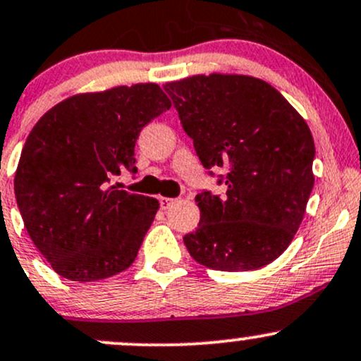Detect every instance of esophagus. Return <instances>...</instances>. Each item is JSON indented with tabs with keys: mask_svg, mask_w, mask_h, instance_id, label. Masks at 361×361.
Instances as JSON below:
<instances>
[{
	"mask_svg": "<svg viewBox=\"0 0 361 361\" xmlns=\"http://www.w3.org/2000/svg\"><path fill=\"white\" fill-rule=\"evenodd\" d=\"M159 202L162 209H168L169 205L174 204V199H171V197H159Z\"/></svg>",
	"mask_w": 361,
	"mask_h": 361,
	"instance_id": "obj_1",
	"label": "esophagus"
}]
</instances>
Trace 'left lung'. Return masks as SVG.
<instances>
[{"label":"left lung","mask_w":361,"mask_h":361,"mask_svg":"<svg viewBox=\"0 0 361 361\" xmlns=\"http://www.w3.org/2000/svg\"><path fill=\"white\" fill-rule=\"evenodd\" d=\"M207 169L228 168L224 197H195L190 255L216 271H255L295 238L314 188L310 128L283 94L250 75H193L164 85Z\"/></svg>","instance_id":"obj_1"}]
</instances>
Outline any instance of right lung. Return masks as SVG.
Masks as SVG:
<instances>
[{
  "instance_id": "1",
  "label": "right lung",
  "mask_w": 361,
  "mask_h": 361,
  "mask_svg": "<svg viewBox=\"0 0 361 361\" xmlns=\"http://www.w3.org/2000/svg\"><path fill=\"white\" fill-rule=\"evenodd\" d=\"M171 108L157 84L75 94L53 106L27 137L15 197L27 233L53 271L99 281L137 259L159 202L111 185L135 173L138 133Z\"/></svg>"
}]
</instances>
